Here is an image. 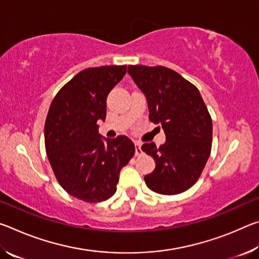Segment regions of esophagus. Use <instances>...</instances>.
<instances>
[{
	"mask_svg": "<svg viewBox=\"0 0 259 259\" xmlns=\"http://www.w3.org/2000/svg\"><path fill=\"white\" fill-rule=\"evenodd\" d=\"M135 146H136V155H140L143 153L142 151V146H140L139 143H135Z\"/></svg>",
	"mask_w": 259,
	"mask_h": 259,
	"instance_id": "obj_1",
	"label": "esophagus"
}]
</instances>
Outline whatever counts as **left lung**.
<instances>
[{"label":"left lung","mask_w":259,"mask_h":259,"mask_svg":"<svg viewBox=\"0 0 259 259\" xmlns=\"http://www.w3.org/2000/svg\"><path fill=\"white\" fill-rule=\"evenodd\" d=\"M128 73L146 96L150 121L160 123L165 143L142 146L155 161L145 176L151 191L175 195L198 182L211 152L212 121L200 91L177 72L164 66L129 65Z\"/></svg>","instance_id":"left-lung-1"}]
</instances>
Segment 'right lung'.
Listing matches in <instances>:
<instances>
[{"label": "right lung", "instance_id": "1", "mask_svg": "<svg viewBox=\"0 0 259 259\" xmlns=\"http://www.w3.org/2000/svg\"><path fill=\"white\" fill-rule=\"evenodd\" d=\"M126 66L83 69L52 99L45 124L48 159L57 181L69 195L102 202L116 192L121 169L135 154L125 136L103 142L98 120L106 119V99Z\"/></svg>", "mask_w": 259, "mask_h": 259}]
</instances>
